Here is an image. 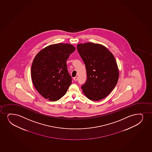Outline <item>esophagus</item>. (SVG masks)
Returning a JSON list of instances; mask_svg holds the SVG:
<instances>
[{
	"instance_id": "34e87169",
	"label": "esophagus",
	"mask_w": 152,
	"mask_h": 152,
	"mask_svg": "<svg viewBox=\"0 0 152 152\" xmlns=\"http://www.w3.org/2000/svg\"><path fill=\"white\" fill-rule=\"evenodd\" d=\"M74 80L75 81H77L78 80V77H74Z\"/></svg>"
}]
</instances>
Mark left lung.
Returning <instances> with one entry per match:
<instances>
[{"mask_svg":"<svg viewBox=\"0 0 152 152\" xmlns=\"http://www.w3.org/2000/svg\"><path fill=\"white\" fill-rule=\"evenodd\" d=\"M77 51L85 64L87 79L81 86L86 97L99 101L114 89L119 78V70L114 55L98 43H80Z\"/></svg>","mask_w":152,"mask_h":152,"instance_id":"1","label":"left lung"}]
</instances>
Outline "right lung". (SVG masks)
I'll use <instances>...</instances> for the list:
<instances>
[{"instance_id":"right-lung-1","label":"right lung","mask_w":152,"mask_h":152,"mask_svg":"<svg viewBox=\"0 0 152 152\" xmlns=\"http://www.w3.org/2000/svg\"><path fill=\"white\" fill-rule=\"evenodd\" d=\"M68 43H57L45 47L34 58L32 68V82L41 95L50 101L64 95L72 83L66 61L75 51Z\"/></svg>"}]
</instances>
